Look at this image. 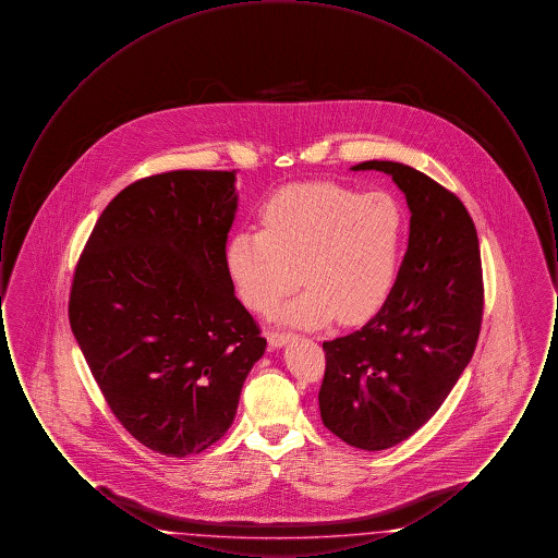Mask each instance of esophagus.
I'll list each match as a JSON object with an SVG mask.
<instances>
[{
  "instance_id": "1",
  "label": "esophagus",
  "mask_w": 558,
  "mask_h": 558,
  "mask_svg": "<svg viewBox=\"0 0 558 558\" xmlns=\"http://www.w3.org/2000/svg\"><path fill=\"white\" fill-rule=\"evenodd\" d=\"M292 339V332H282V330H271L267 332V343L278 349V347H284Z\"/></svg>"
}]
</instances>
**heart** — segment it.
Masks as SVG:
<instances>
[{"mask_svg":"<svg viewBox=\"0 0 558 558\" xmlns=\"http://www.w3.org/2000/svg\"><path fill=\"white\" fill-rule=\"evenodd\" d=\"M262 232L228 242L226 264L240 301L271 314L305 284L282 318L316 326L371 316L398 274L403 215L385 192L357 194L335 182H307L274 194L259 215ZM300 274L296 275L295 271Z\"/></svg>","mask_w":558,"mask_h":558,"instance_id":"obj_1","label":"heart"}]
</instances>
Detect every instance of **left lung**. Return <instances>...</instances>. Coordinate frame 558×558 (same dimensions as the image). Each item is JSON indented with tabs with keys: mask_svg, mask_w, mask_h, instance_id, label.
<instances>
[{
	"mask_svg": "<svg viewBox=\"0 0 558 558\" xmlns=\"http://www.w3.org/2000/svg\"><path fill=\"white\" fill-rule=\"evenodd\" d=\"M353 169L393 178L412 213L410 239L376 316L324 341L319 414L349 446L378 451L425 425L469 366L483 318V271L475 223L453 192L393 160Z\"/></svg>",
	"mask_w": 558,
	"mask_h": 558,
	"instance_id": "left-lung-1",
	"label": "left lung"
}]
</instances>
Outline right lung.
Here are the masks:
<instances>
[{"mask_svg": "<svg viewBox=\"0 0 558 558\" xmlns=\"http://www.w3.org/2000/svg\"><path fill=\"white\" fill-rule=\"evenodd\" d=\"M236 171H167L121 190L75 267L69 322L110 412L148 450L226 435L266 339L234 294Z\"/></svg>", "mask_w": 558, "mask_h": 558, "instance_id": "right-lung-1", "label": "right lung"}]
</instances>
